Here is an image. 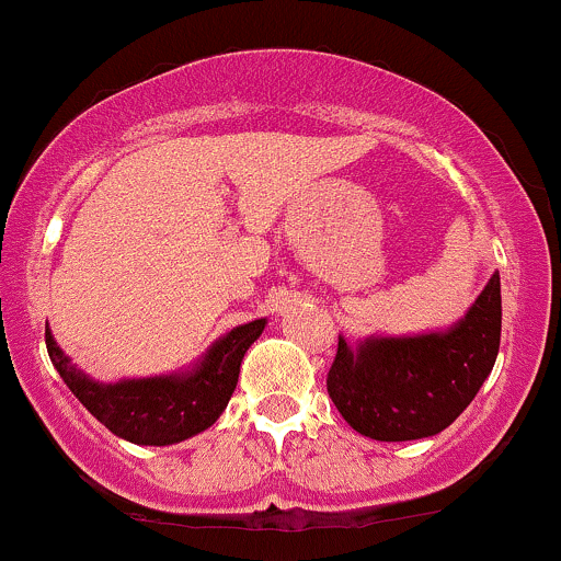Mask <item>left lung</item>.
Listing matches in <instances>:
<instances>
[{"instance_id": "8db88e82", "label": "left lung", "mask_w": 561, "mask_h": 561, "mask_svg": "<svg viewBox=\"0 0 561 561\" xmlns=\"http://www.w3.org/2000/svg\"><path fill=\"white\" fill-rule=\"evenodd\" d=\"M501 347V278L493 275L467 318L448 333L339 339L325 389L355 432L381 443L432 437L463 413Z\"/></svg>"}]
</instances>
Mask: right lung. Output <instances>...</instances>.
<instances>
[{
    "label": "right lung",
    "instance_id": "1",
    "mask_svg": "<svg viewBox=\"0 0 561 561\" xmlns=\"http://www.w3.org/2000/svg\"><path fill=\"white\" fill-rule=\"evenodd\" d=\"M264 320L238 325L219 339L196 370L167 379H131L118 383H94L79 374L44 331L49 360L81 405L116 437L137 445H172L209 430L228 408L238 370L251 344L260 339Z\"/></svg>",
    "mask_w": 561,
    "mask_h": 561
}]
</instances>
